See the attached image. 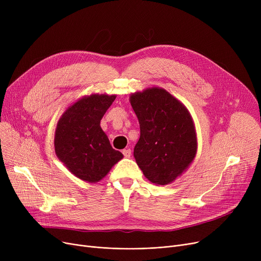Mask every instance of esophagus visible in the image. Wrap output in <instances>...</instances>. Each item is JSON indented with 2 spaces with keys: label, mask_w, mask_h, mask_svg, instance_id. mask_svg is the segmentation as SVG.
<instances>
[{
  "label": "esophagus",
  "mask_w": 261,
  "mask_h": 261,
  "mask_svg": "<svg viewBox=\"0 0 261 261\" xmlns=\"http://www.w3.org/2000/svg\"><path fill=\"white\" fill-rule=\"evenodd\" d=\"M122 154L125 158H130L131 156V150L130 149H123L122 150Z\"/></svg>",
  "instance_id": "esophagus-1"
}]
</instances>
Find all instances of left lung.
Here are the masks:
<instances>
[{
	"label": "left lung",
	"instance_id": "8db88e82",
	"mask_svg": "<svg viewBox=\"0 0 261 261\" xmlns=\"http://www.w3.org/2000/svg\"><path fill=\"white\" fill-rule=\"evenodd\" d=\"M129 100L141 128L133 153L136 163L151 183H172L197 154L193 117L179 99L159 87L132 93Z\"/></svg>",
	"mask_w": 261,
	"mask_h": 261
}]
</instances>
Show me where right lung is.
I'll list each match as a JSON object with an SVG mask.
<instances>
[{"mask_svg":"<svg viewBox=\"0 0 261 261\" xmlns=\"http://www.w3.org/2000/svg\"><path fill=\"white\" fill-rule=\"evenodd\" d=\"M116 95L91 94L68 107L57 122L54 146L57 158L78 179L97 183L122 158L113 149L100 120Z\"/></svg>","mask_w":261,"mask_h":261,"instance_id":"obj_1","label":"right lung"}]
</instances>
